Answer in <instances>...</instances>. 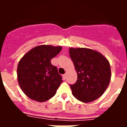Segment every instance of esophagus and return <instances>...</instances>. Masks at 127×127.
Listing matches in <instances>:
<instances>
[{
  "instance_id": "34e87169",
  "label": "esophagus",
  "mask_w": 127,
  "mask_h": 127,
  "mask_svg": "<svg viewBox=\"0 0 127 127\" xmlns=\"http://www.w3.org/2000/svg\"><path fill=\"white\" fill-rule=\"evenodd\" d=\"M63 77H64V79H66V78H67V73H65V74L63 75Z\"/></svg>"
}]
</instances>
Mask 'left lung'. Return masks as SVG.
I'll use <instances>...</instances> for the list:
<instances>
[{
  "instance_id": "left-lung-1",
  "label": "left lung",
  "mask_w": 127,
  "mask_h": 127,
  "mask_svg": "<svg viewBox=\"0 0 127 127\" xmlns=\"http://www.w3.org/2000/svg\"><path fill=\"white\" fill-rule=\"evenodd\" d=\"M69 54L77 72V81L70 85L78 100L91 102L101 97L109 85L111 72L108 60L95 50L70 48Z\"/></svg>"
}]
</instances>
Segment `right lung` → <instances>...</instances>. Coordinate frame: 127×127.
I'll return each mask as SVG.
<instances>
[{
	"mask_svg": "<svg viewBox=\"0 0 127 127\" xmlns=\"http://www.w3.org/2000/svg\"><path fill=\"white\" fill-rule=\"evenodd\" d=\"M62 48L60 46H38L20 59L17 68L18 81L28 97L42 102L55 95L62 80L57 67L51 64V60Z\"/></svg>",
	"mask_w": 127,
	"mask_h": 127,
	"instance_id": "obj_1",
	"label": "right lung"
}]
</instances>
